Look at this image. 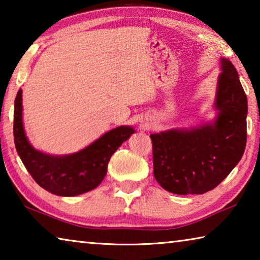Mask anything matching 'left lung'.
<instances>
[{
    "label": "left lung",
    "instance_id": "left-lung-1",
    "mask_svg": "<svg viewBox=\"0 0 260 260\" xmlns=\"http://www.w3.org/2000/svg\"><path fill=\"white\" fill-rule=\"evenodd\" d=\"M213 124L151 134L153 175L167 191L188 195L212 190L243 156L248 102L231 60L221 59Z\"/></svg>",
    "mask_w": 260,
    "mask_h": 260
}]
</instances>
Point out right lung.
I'll use <instances>...</instances> for the list:
<instances>
[{
    "label": "right lung",
    "instance_id": "obj_1",
    "mask_svg": "<svg viewBox=\"0 0 260 260\" xmlns=\"http://www.w3.org/2000/svg\"><path fill=\"white\" fill-rule=\"evenodd\" d=\"M21 89L17 93L14 111L15 146L26 170L39 186L58 196H76L99 186L107 174L111 156L134 133L129 126H119L101 136L87 148L65 156L43 153L30 146L23 119Z\"/></svg>",
    "mask_w": 260,
    "mask_h": 260
}]
</instances>
